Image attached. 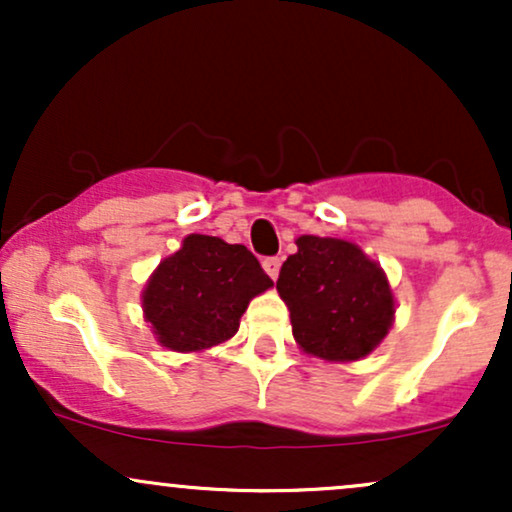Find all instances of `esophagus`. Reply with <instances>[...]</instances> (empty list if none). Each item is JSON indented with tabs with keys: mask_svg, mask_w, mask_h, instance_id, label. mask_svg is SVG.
Masks as SVG:
<instances>
[{
	"mask_svg": "<svg viewBox=\"0 0 512 512\" xmlns=\"http://www.w3.org/2000/svg\"><path fill=\"white\" fill-rule=\"evenodd\" d=\"M262 267H264V272L272 276V279H276V276H279V269H281V260L279 257H264Z\"/></svg>",
	"mask_w": 512,
	"mask_h": 512,
	"instance_id": "obj_1",
	"label": "esophagus"
}]
</instances>
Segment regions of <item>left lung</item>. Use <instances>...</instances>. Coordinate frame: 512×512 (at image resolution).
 Returning a JSON list of instances; mask_svg holds the SVG:
<instances>
[{
  "label": "left lung",
  "instance_id": "obj_1",
  "mask_svg": "<svg viewBox=\"0 0 512 512\" xmlns=\"http://www.w3.org/2000/svg\"><path fill=\"white\" fill-rule=\"evenodd\" d=\"M296 245V255L281 264L276 291L298 346L325 361L368 356L395 320V296L380 264L349 240L301 236Z\"/></svg>",
  "mask_w": 512,
  "mask_h": 512
}]
</instances>
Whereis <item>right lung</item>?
Segmentation results:
<instances>
[{
  "label": "right lung",
  "mask_w": 512,
  "mask_h": 512,
  "mask_svg": "<svg viewBox=\"0 0 512 512\" xmlns=\"http://www.w3.org/2000/svg\"><path fill=\"white\" fill-rule=\"evenodd\" d=\"M272 286L245 245L192 233L142 293L144 317L170 351H202L231 339L248 303Z\"/></svg>",
  "instance_id": "right-lung-1"
}]
</instances>
